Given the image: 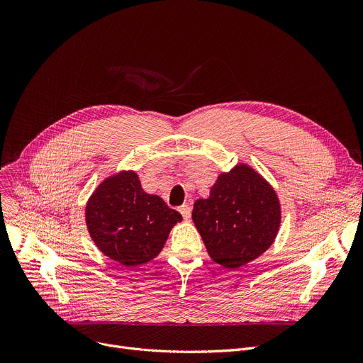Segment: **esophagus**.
<instances>
[{"instance_id":"obj_1","label":"esophagus","mask_w":363,"mask_h":363,"mask_svg":"<svg viewBox=\"0 0 363 363\" xmlns=\"http://www.w3.org/2000/svg\"><path fill=\"white\" fill-rule=\"evenodd\" d=\"M179 212H181V215L184 216V219H189L191 218V206L189 204H182L181 207H179Z\"/></svg>"}]
</instances>
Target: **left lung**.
<instances>
[{
	"mask_svg": "<svg viewBox=\"0 0 363 363\" xmlns=\"http://www.w3.org/2000/svg\"><path fill=\"white\" fill-rule=\"evenodd\" d=\"M193 222L208 256L238 269L274 244L281 225V203L274 186L256 169L238 163L222 172L211 196L194 203Z\"/></svg>",
	"mask_w": 363,
	"mask_h": 363,
	"instance_id": "left-lung-1",
	"label": "left lung"
}]
</instances>
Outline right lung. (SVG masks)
<instances>
[{
    "instance_id": "right-lung-1",
    "label": "right lung",
    "mask_w": 363,
    "mask_h": 363,
    "mask_svg": "<svg viewBox=\"0 0 363 363\" xmlns=\"http://www.w3.org/2000/svg\"><path fill=\"white\" fill-rule=\"evenodd\" d=\"M182 220L162 197L145 193L135 170H119L99 184L85 206L91 240L108 259L135 268L159 256Z\"/></svg>"
}]
</instances>
